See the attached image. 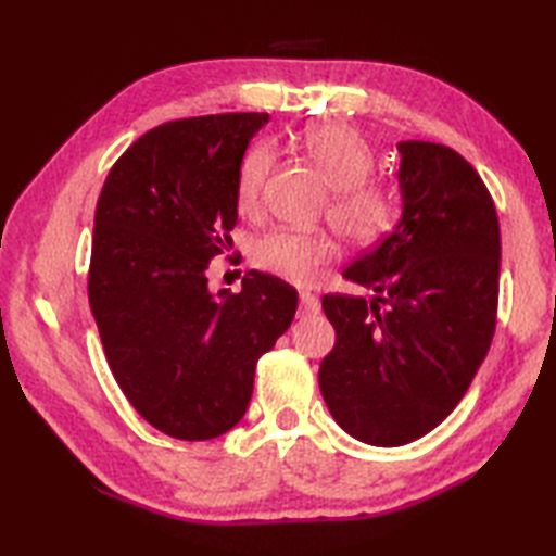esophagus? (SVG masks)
Wrapping results in <instances>:
<instances>
[{
  "label": "esophagus",
  "instance_id": "esophagus-1",
  "mask_svg": "<svg viewBox=\"0 0 556 556\" xmlns=\"http://www.w3.org/2000/svg\"><path fill=\"white\" fill-rule=\"evenodd\" d=\"M320 313V301H317V296H313V293L303 291L301 299H299V315L301 317H313Z\"/></svg>",
  "mask_w": 556,
  "mask_h": 556
}]
</instances>
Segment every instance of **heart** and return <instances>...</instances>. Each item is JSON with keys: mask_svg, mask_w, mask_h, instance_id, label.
<instances>
[{"mask_svg": "<svg viewBox=\"0 0 556 556\" xmlns=\"http://www.w3.org/2000/svg\"><path fill=\"white\" fill-rule=\"evenodd\" d=\"M301 146L323 179L334 188L327 215L351 243L370 245L392 229L394 203L382 188L365 184L375 157L363 138L344 124H320L303 134ZM275 167V150L255 143L245 150L236 176V205L255 215L263 203L265 184ZM337 257V243L327 231L275 229L260 236L251 260L257 269L293 285H311L320 269Z\"/></svg>", "mask_w": 556, "mask_h": 556, "instance_id": "heart-1", "label": "heart"}]
</instances>
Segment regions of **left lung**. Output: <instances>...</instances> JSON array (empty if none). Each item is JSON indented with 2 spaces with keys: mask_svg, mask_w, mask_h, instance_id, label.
<instances>
[{
  "mask_svg": "<svg viewBox=\"0 0 556 556\" xmlns=\"http://www.w3.org/2000/svg\"><path fill=\"white\" fill-rule=\"evenodd\" d=\"M396 148L401 222L344 271L375 299L323 296L337 341L320 392L341 428L372 446L418 440L456 408L488 356L500 301V219L480 174L446 146Z\"/></svg>",
  "mask_w": 556,
  "mask_h": 556,
  "instance_id": "obj_1",
  "label": "left lung"
}]
</instances>
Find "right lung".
Wrapping results in <instances>:
<instances>
[{"instance_id": "right-lung-1", "label": "right lung", "mask_w": 556, "mask_h": 556, "mask_svg": "<svg viewBox=\"0 0 556 556\" xmlns=\"http://www.w3.org/2000/svg\"><path fill=\"white\" fill-rule=\"evenodd\" d=\"M269 114H210L140 136L102 186L88 299L116 384L152 428L198 442L229 432L253 396L257 358L287 332L299 293L248 271L207 289L210 260L239 219L236 176Z\"/></svg>"}]
</instances>
